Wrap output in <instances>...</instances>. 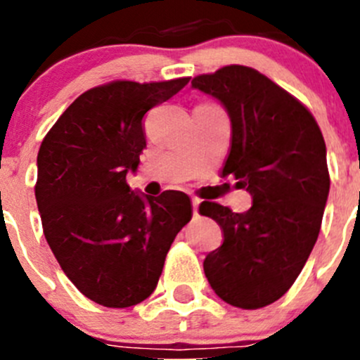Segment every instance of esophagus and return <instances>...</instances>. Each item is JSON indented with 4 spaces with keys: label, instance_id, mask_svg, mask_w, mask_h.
I'll list each match as a JSON object with an SVG mask.
<instances>
[{
    "label": "esophagus",
    "instance_id": "esophagus-1",
    "mask_svg": "<svg viewBox=\"0 0 360 360\" xmlns=\"http://www.w3.org/2000/svg\"><path fill=\"white\" fill-rule=\"evenodd\" d=\"M191 205H193V214L195 216H198V205H200V200H198L197 197L191 198Z\"/></svg>",
    "mask_w": 360,
    "mask_h": 360
}]
</instances>
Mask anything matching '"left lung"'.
I'll return each instance as SVG.
<instances>
[{
  "label": "left lung",
  "instance_id": "1",
  "mask_svg": "<svg viewBox=\"0 0 360 360\" xmlns=\"http://www.w3.org/2000/svg\"><path fill=\"white\" fill-rule=\"evenodd\" d=\"M191 86L226 108L231 143L221 177L233 176L252 197L242 214L200 203L223 231L203 271L223 301L263 308L291 289L317 242L331 183L324 137L303 103L252 68L224 66Z\"/></svg>",
  "mask_w": 360,
  "mask_h": 360
}]
</instances>
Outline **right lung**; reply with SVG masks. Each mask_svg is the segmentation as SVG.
Here are the masks:
<instances>
[{
    "instance_id": "1",
    "label": "right lung",
    "mask_w": 360,
    "mask_h": 360,
    "mask_svg": "<svg viewBox=\"0 0 360 360\" xmlns=\"http://www.w3.org/2000/svg\"><path fill=\"white\" fill-rule=\"evenodd\" d=\"M188 82L115 79L94 86L39 146L34 195L43 233L69 281L103 307L146 300L174 238L191 219L183 191L141 197L127 184L146 148L144 115Z\"/></svg>"
}]
</instances>
